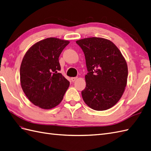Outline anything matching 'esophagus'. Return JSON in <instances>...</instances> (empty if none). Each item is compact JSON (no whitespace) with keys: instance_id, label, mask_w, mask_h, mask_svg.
I'll return each mask as SVG.
<instances>
[{"instance_id":"34e87169","label":"esophagus","mask_w":151,"mask_h":151,"mask_svg":"<svg viewBox=\"0 0 151 151\" xmlns=\"http://www.w3.org/2000/svg\"><path fill=\"white\" fill-rule=\"evenodd\" d=\"M76 79H77V77H72V78H71V80L72 82H75Z\"/></svg>"}]
</instances>
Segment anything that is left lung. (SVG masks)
<instances>
[{"mask_svg": "<svg viewBox=\"0 0 151 151\" xmlns=\"http://www.w3.org/2000/svg\"><path fill=\"white\" fill-rule=\"evenodd\" d=\"M86 57L88 73L82 91L84 102L92 109L103 111L117 103L127 84V65L119 48L111 41L88 37L76 41Z\"/></svg>", "mask_w": 151, "mask_h": 151, "instance_id": "obj_1", "label": "left lung"}]
</instances>
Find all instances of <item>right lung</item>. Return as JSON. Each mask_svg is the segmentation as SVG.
I'll use <instances>...</instances> for the list:
<instances>
[{"label":"right lung","instance_id":"obj_1","mask_svg":"<svg viewBox=\"0 0 151 151\" xmlns=\"http://www.w3.org/2000/svg\"><path fill=\"white\" fill-rule=\"evenodd\" d=\"M69 43L49 37L30 47L23 58L20 75L23 91L34 105L51 109L62 101L69 82L59 73V57Z\"/></svg>","mask_w":151,"mask_h":151}]
</instances>
